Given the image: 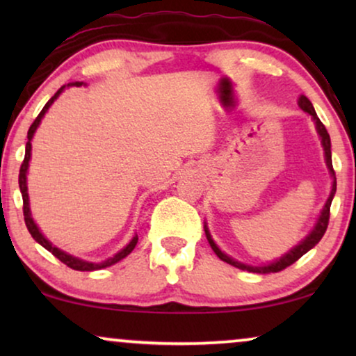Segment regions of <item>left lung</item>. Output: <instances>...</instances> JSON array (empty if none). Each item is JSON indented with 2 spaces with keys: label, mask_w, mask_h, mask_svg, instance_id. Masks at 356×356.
I'll list each match as a JSON object with an SVG mask.
<instances>
[{
  "label": "left lung",
  "mask_w": 356,
  "mask_h": 356,
  "mask_svg": "<svg viewBox=\"0 0 356 356\" xmlns=\"http://www.w3.org/2000/svg\"><path fill=\"white\" fill-rule=\"evenodd\" d=\"M298 106L301 110L305 111V113H308L311 116V120L314 121L316 124V131H318L319 134V139H321V144H323V149H324V160H325V165H327V170H329V175L330 178H332V189H330V194L327 197V201H325L323 211H321L318 220H316L313 230H311L308 235H306L303 240H301L298 245L291 248L289 252H285L284 256L279 257V259L269 262V264H262V266H251V264H245V262H240L236 259H233L228 254H225L220 248L216 245V241L212 240V235L211 232H209L207 228V223H204V232H206V236H207V241L211 248L213 250V252L218 256V259H222L223 262H227V264H230L233 267H238V269L241 270H248V272H254V274H270V272H279V270H284L285 267H289L293 264L300 259L301 256L306 254L309 250H313V248L318 245L321 241V238L324 236L325 230H327V225H329V216H330V204H332V199L335 196V189H337V179H335V172L332 168V154H330V138H329V133L327 129H325V126L321 123V120L318 118V115H316V110L311 102L308 100V97L305 95H300L298 99Z\"/></svg>",
  "instance_id": "obj_1"
}]
</instances>
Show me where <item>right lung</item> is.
<instances>
[{"instance_id": "right-lung-1", "label": "right lung", "mask_w": 356, "mask_h": 356, "mask_svg": "<svg viewBox=\"0 0 356 356\" xmlns=\"http://www.w3.org/2000/svg\"><path fill=\"white\" fill-rule=\"evenodd\" d=\"M84 82H71V84L67 86H63L61 89H58V92L55 95L51 97L50 100L47 102L45 106H43L40 115L37 116L35 121H33L31 128H29V133H27V144H26V157H24V162L21 165V170H19V188H21V194H22V201H24V220H26V225H27V230L29 233H31L33 240H35L38 245H42L45 250H48L51 252L53 256L58 257L63 264H66L67 267H71V269L74 270H99V269H105V267H110L116 264V262H120L121 259H124L126 256L129 254L131 251L134 250L136 245H138V235H134L133 238H131V241L126 245L123 250H120L113 257H108V259L102 261V262H90V261H84L81 259V257H76L70 254V252L63 251L60 250V248H56L55 245L50 240H47L45 235L40 232V228L37 227V223L33 222L32 218V212H31V202H29V193H27V170H29V162H31V155H32V139H33V134H35V131L38 128V124L42 123L43 116H45V113L48 111V108L53 105V102H55L58 97H60L63 92H65L66 87H71V86H82Z\"/></svg>"}]
</instances>
